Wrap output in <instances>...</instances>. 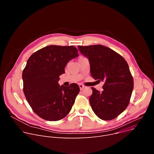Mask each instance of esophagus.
<instances>
[{"mask_svg":"<svg viewBox=\"0 0 154 154\" xmlns=\"http://www.w3.org/2000/svg\"><path fill=\"white\" fill-rule=\"evenodd\" d=\"M79 88H80V90H82L84 88H85V86H84L83 85H82V84H79Z\"/></svg>","mask_w":154,"mask_h":154,"instance_id":"esophagus-1","label":"esophagus"}]
</instances>
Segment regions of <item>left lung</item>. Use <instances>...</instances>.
Instances as JSON below:
<instances>
[{"mask_svg": "<svg viewBox=\"0 0 154 154\" xmlns=\"http://www.w3.org/2000/svg\"><path fill=\"white\" fill-rule=\"evenodd\" d=\"M78 48L88 58L93 78L103 82L102 93L91 88L90 103L92 109L102 120L116 118L127 107L134 89V79L127 61L121 55L102 45Z\"/></svg>", "mask_w": 154, "mask_h": 154, "instance_id": "8db88e82", "label": "left lung"}]
</instances>
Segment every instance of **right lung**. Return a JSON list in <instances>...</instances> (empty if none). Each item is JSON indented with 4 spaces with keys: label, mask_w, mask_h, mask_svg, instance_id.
<instances>
[{
    "label": "right lung",
    "mask_w": 154,
    "mask_h": 154,
    "mask_svg": "<svg viewBox=\"0 0 154 154\" xmlns=\"http://www.w3.org/2000/svg\"><path fill=\"white\" fill-rule=\"evenodd\" d=\"M73 46L51 45L33 53L23 72V91L33 111L49 121L62 119L70 112L79 86H60V75L67 63L79 55Z\"/></svg>",
    "instance_id": "1"
}]
</instances>
